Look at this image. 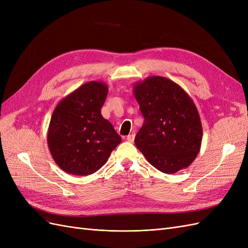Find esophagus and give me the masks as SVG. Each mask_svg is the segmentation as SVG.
<instances>
[{"label":"esophagus","mask_w":248,"mask_h":248,"mask_svg":"<svg viewBox=\"0 0 248 248\" xmlns=\"http://www.w3.org/2000/svg\"><path fill=\"white\" fill-rule=\"evenodd\" d=\"M134 137H136V134H134V133H131V134H129V136H127V141L133 142V140H134Z\"/></svg>","instance_id":"esophagus-1"}]
</instances>
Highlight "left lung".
Masks as SVG:
<instances>
[{
  "label": "left lung",
  "instance_id": "left-lung-1",
  "mask_svg": "<svg viewBox=\"0 0 248 248\" xmlns=\"http://www.w3.org/2000/svg\"><path fill=\"white\" fill-rule=\"evenodd\" d=\"M133 94L145 118L134 139L137 148L166 174L188 168L202 139L201 118L190 96L176 82L157 76L138 81Z\"/></svg>",
  "mask_w": 248,
  "mask_h": 248
}]
</instances>
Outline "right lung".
Returning <instances> with one entry per match:
<instances>
[{"mask_svg":"<svg viewBox=\"0 0 248 248\" xmlns=\"http://www.w3.org/2000/svg\"><path fill=\"white\" fill-rule=\"evenodd\" d=\"M108 88L88 81L60 101L47 130L49 152L60 169L88 176L98 170L122 139L101 115Z\"/></svg>","mask_w":248,"mask_h":248,"instance_id":"1","label":"right lung"}]
</instances>
